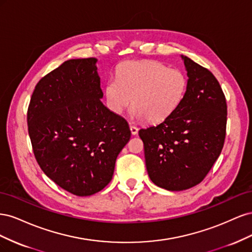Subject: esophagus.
Returning <instances> with one entry per match:
<instances>
[{"label":"esophagus","instance_id":"34e87169","mask_svg":"<svg viewBox=\"0 0 252 252\" xmlns=\"http://www.w3.org/2000/svg\"><path fill=\"white\" fill-rule=\"evenodd\" d=\"M130 131H131V133H132L133 135H135V134H138L139 129H138V127H135V126H133V125H130Z\"/></svg>","mask_w":252,"mask_h":252}]
</instances>
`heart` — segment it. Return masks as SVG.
<instances>
[{
	"instance_id": "b5f03b06",
	"label": "heart",
	"mask_w": 252,
	"mask_h": 252,
	"mask_svg": "<svg viewBox=\"0 0 252 252\" xmlns=\"http://www.w3.org/2000/svg\"><path fill=\"white\" fill-rule=\"evenodd\" d=\"M187 89L185 73L158 61H126L117 80L105 86L106 103L114 114L123 113L132 102V117L158 123L178 108Z\"/></svg>"
}]
</instances>
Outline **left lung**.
<instances>
[{
    "label": "left lung",
    "instance_id": "1",
    "mask_svg": "<svg viewBox=\"0 0 252 252\" xmlns=\"http://www.w3.org/2000/svg\"><path fill=\"white\" fill-rule=\"evenodd\" d=\"M181 57L188 77L181 104L162 123L139 131L150 180L170 191L204 180L223 149L227 123L226 98L215 75Z\"/></svg>",
    "mask_w": 252,
    "mask_h": 252
}]
</instances>
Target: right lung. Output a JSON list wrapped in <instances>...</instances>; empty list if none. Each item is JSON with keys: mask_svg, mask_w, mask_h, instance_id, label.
Returning a JSON list of instances; mask_svg holds the SVG:
<instances>
[{"mask_svg": "<svg viewBox=\"0 0 252 252\" xmlns=\"http://www.w3.org/2000/svg\"><path fill=\"white\" fill-rule=\"evenodd\" d=\"M96 62L95 58L68 60L45 75L27 112L37 164L57 185L78 196L107 186L131 135L126 120L100 100Z\"/></svg>", "mask_w": 252, "mask_h": 252, "instance_id": "add662e5", "label": "right lung"}]
</instances>
